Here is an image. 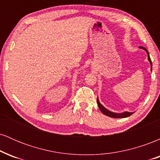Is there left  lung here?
<instances>
[{
	"label": "left lung",
	"instance_id": "8db88e82",
	"mask_svg": "<svg viewBox=\"0 0 160 160\" xmlns=\"http://www.w3.org/2000/svg\"><path fill=\"white\" fill-rule=\"evenodd\" d=\"M139 48L144 49V50L146 51L147 54H148V61L150 62V67H151V71H152V62H151V59H150V58L149 52H148V50H147V49H145L144 47H139ZM97 104H98V106L99 109H100V111H102L104 115L108 116V117H112V118H125V117H129V116H131L133 113L132 112H128V111H125V112H122V113H114V112H112V111H108L107 108H104V106L100 103V102H99V100H98V98H97Z\"/></svg>",
	"mask_w": 160,
	"mask_h": 160
}]
</instances>
